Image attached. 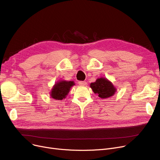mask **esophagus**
Masks as SVG:
<instances>
[{
    "label": "esophagus",
    "instance_id": "esophagus-1",
    "mask_svg": "<svg viewBox=\"0 0 160 160\" xmlns=\"http://www.w3.org/2000/svg\"><path fill=\"white\" fill-rule=\"evenodd\" d=\"M78 84L80 85V86H86L87 82L86 81H80L78 82Z\"/></svg>",
    "mask_w": 160,
    "mask_h": 160
}]
</instances>
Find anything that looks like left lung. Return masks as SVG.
<instances>
[{"instance_id":"8db88e82","label":"left lung","mask_w":160,"mask_h":160,"mask_svg":"<svg viewBox=\"0 0 160 160\" xmlns=\"http://www.w3.org/2000/svg\"><path fill=\"white\" fill-rule=\"evenodd\" d=\"M90 87L95 93H97L98 96L102 98L112 97L116 91V89L112 83L103 78H98L95 82L91 83Z\"/></svg>"}]
</instances>
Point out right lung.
Returning a JSON list of instances; mask_svg holds the SVG:
<instances>
[{"label":"right lung","instance_id":"obj_1","mask_svg":"<svg viewBox=\"0 0 160 160\" xmlns=\"http://www.w3.org/2000/svg\"><path fill=\"white\" fill-rule=\"evenodd\" d=\"M74 85L72 81H60L54 85L51 91L52 98L56 100H62L65 98L69 92L70 88Z\"/></svg>","mask_w":160,"mask_h":160}]
</instances>
